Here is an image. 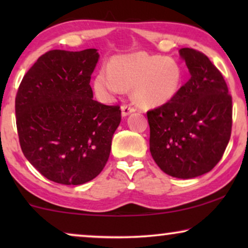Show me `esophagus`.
<instances>
[{
	"instance_id": "34e87169",
	"label": "esophagus",
	"mask_w": 248,
	"mask_h": 248,
	"mask_svg": "<svg viewBox=\"0 0 248 248\" xmlns=\"http://www.w3.org/2000/svg\"><path fill=\"white\" fill-rule=\"evenodd\" d=\"M121 109H122V116H127L128 114L135 111V108L133 106H131V105H123V106L121 107Z\"/></svg>"
}]
</instances>
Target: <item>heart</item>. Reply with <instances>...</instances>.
I'll return each instance as SVG.
<instances>
[{"mask_svg": "<svg viewBox=\"0 0 248 248\" xmlns=\"http://www.w3.org/2000/svg\"><path fill=\"white\" fill-rule=\"evenodd\" d=\"M183 69L177 61L159 54L138 52L114 57L93 80L98 99L109 104L132 88L134 100L143 107L167 104L181 89Z\"/></svg>", "mask_w": 248, "mask_h": 248, "instance_id": "heart-1", "label": "heart"}]
</instances>
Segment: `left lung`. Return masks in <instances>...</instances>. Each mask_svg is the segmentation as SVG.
Here are the masks:
<instances>
[{
    "label": "left lung",
    "instance_id": "1",
    "mask_svg": "<svg viewBox=\"0 0 248 248\" xmlns=\"http://www.w3.org/2000/svg\"><path fill=\"white\" fill-rule=\"evenodd\" d=\"M191 78L167 104L148 110L150 152L166 174L194 178L222 158L232 126V99L222 74L209 57L182 48Z\"/></svg>",
    "mask_w": 248,
    "mask_h": 248
}]
</instances>
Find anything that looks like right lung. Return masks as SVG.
<instances>
[{
  "label": "right lung",
  "instance_id": "right-lung-1",
  "mask_svg": "<svg viewBox=\"0 0 248 248\" xmlns=\"http://www.w3.org/2000/svg\"><path fill=\"white\" fill-rule=\"evenodd\" d=\"M96 48L43 54L16 96L19 142L28 161L49 181L81 185L97 177L109 158L121 107L93 100Z\"/></svg>",
  "mask_w": 248,
  "mask_h": 248
}]
</instances>
